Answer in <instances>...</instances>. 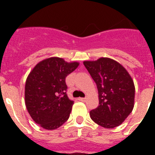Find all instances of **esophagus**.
<instances>
[{
	"mask_svg": "<svg viewBox=\"0 0 155 155\" xmlns=\"http://www.w3.org/2000/svg\"><path fill=\"white\" fill-rule=\"evenodd\" d=\"M86 99H87V98H86V97H80V98H79V101H86Z\"/></svg>",
	"mask_w": 155,
	"mask_h": 155,
	"instance_id": "1",
	"label": "esophagus"
}]
</instances>
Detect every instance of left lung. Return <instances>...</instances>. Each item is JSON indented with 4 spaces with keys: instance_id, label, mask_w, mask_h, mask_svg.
<instances>
[{
    "instance_id": "1",
    "label": "left lung",
    "mask_w": 155,
    "mask_h": 155,
    "mask_svg": "<svg viewBox=\"0 0 155 155\" xmlns=\"http://www.w3.org/2000/svg\"><path fill=\"white\" fill-rule=\"evenodd\" d=\"M84 64L97 84L99 94V106L90 112L92 120L106 129L120 125L134 108V80L125 68L112 58L84 61Z\"/></svg>"
}]
</instances>
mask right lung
<instances>
[{
  "label": "right lung",
  "instance_id": "1",
  "mask_svg": "<svg viewBox=\"0 0 155 155\" xmlns=\"http://www.w3.org/2000/svg\"><path fill=\"white\" fill-rule=\"evenodd\" d=\"M79 64L51 57L39 62L28 75L25 106L33 120L43 129L56 130L68 120L74 101L67 95L65 80Z\"/></svg>",
  "mask_w": 155,
  "mask_h": 155
}]
</instances>
